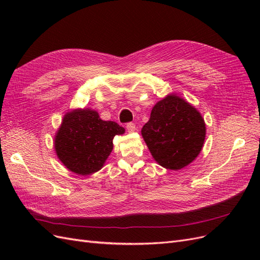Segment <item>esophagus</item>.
<instances>
[{
    "instance_id": "1",
    "label": "esophagus",
    "mask_w": 260,
    "mask_h": 260,
    "mask_svg": "<svg viewBox=\"0 0 260 260\" xmlns=\"http://www.w3.org/2000/svg\"><path fill=\"white\" fill-rule=\"evenodd\" d=\"M127 130H128V132H133V131H136V124L133 123V122H129V123H127Z\"/></svg>"
}]
</instances>
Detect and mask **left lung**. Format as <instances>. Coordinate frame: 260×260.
<instances>
[{
  "instance_id": "1",
  "label": "left lung",
  "mask_w": 260,
  "mask_h": 260,
  "mask_svg": "<svg viewBox=\"0 0 260 260\" xmlns=\"http://www.w3.org/2000/svg\"><path fill=\"white\" fill-rule=\"evenodd\" d=\"M141 133L160 166L179 170L201 153L206 125L198 109L176 94H170L156 103Z\"/></svg>"
}]
</instances>
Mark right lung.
I'll use <instances>...</instances> for the list:
<instances>
[{"label": "right lung", "instance_id": "obj_1", "mask_svg": "<svg viewBox=\"0 0 260 260\" xmlns=\"http://www.w3.org/2000/svg\"><path fill=\"white\" fill-rule=\"evenodd\" d=\"M124 129L114 121L102 120L98 112L75 109L64 116L54 146L59 160L77 175L86 176L102 169L113 151V139Z\"/></svg>", "mask_w": 260, "mask_h": 260}]
</instances>
